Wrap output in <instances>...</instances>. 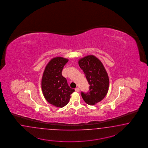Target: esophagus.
Masks as SVG:
<instances>
[{
    "label": "esophagus",
    "mask_w": 148,
    "mask_h": 148,
    "mask_svg": "<svg viewBox=\"0 0 148 148\" xmlns=\"http://www.w3.org/2000/svg\"><path fill=\"white\" fill-rule=\"evenodd\" d=\"M75 90L76 92H79V91H80V89H79V88L77 87V88H76L75 89Z\"/></svg>",
    "instance_id": "esophagus-1"
}]
</instances>
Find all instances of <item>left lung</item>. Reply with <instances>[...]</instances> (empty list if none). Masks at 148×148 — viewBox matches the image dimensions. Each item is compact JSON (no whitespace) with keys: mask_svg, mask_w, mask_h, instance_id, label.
I'll list each match as a JSON object with an SVG mask.
<instances>
[{"mask_svg":"<svg viewBox=\"0 0 148 148\" xmlns=\"http://www.w3.org/2000/svg\"><path fill=\"white\" fill-rule=\"evenodd\" d=\"M79 65L84 72L90 85L87 93L81 92L86 103L94 105L101 101L108 90L109 79L102 62L94 55H88L79 60Z\"/></svg>","mask_w":148,"mask_h":148,"instance_id":"8db88e82","label":"left lung"}]
</instances>
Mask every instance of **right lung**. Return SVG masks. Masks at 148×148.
<instances>
[{"instance_id":"add662e5","label":"right lung","mask_w":148,"mask_h":148,"mask_svg":"<svg viewBox=\"0 0 148 148\" xmlns=\"http://www.w3.org/2000/svg\"><path fill=\"white\" fill-rule=\"evenodd\" d=\"M67 58L56 57L47 64L42 78L41 86L45 99L57 108H63L69 102L71 94L75 91L68 85L67 79L62 75Z\"/></svg>"}]
</instances>
